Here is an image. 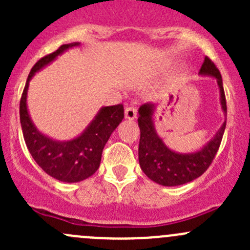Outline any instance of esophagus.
<instances>
[{"mask_svg": "<svg viewBox=\"0 0 250 250\" xmlns=\"http://www.w3.org/2000/svg\"><path fill=\"white\" fill-rule=\"evenodd\" d=\"M125 117L127 118V120H134V118L137 117V110H135L134 107H132V106L125 107Z\"/></svg>", "mask_w": 250, "mask_h": 250, "instance_id": "34e87169", "label": "esophagus"}]
</instances>
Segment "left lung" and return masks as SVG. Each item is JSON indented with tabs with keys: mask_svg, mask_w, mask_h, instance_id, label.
I'll list each match as a JSON object with an SVG mask.
<instances>
[{
	"mask_svg": "<svg viewBox=\"0 0 250 250\" xmlns=\"http://www.w3.org/2000/svg\"><path fill=\"white\" fill-rule=\"evenodd\" d=\"M201 76L214 77L220 90L221 110L226 113L225 93L223 87V78L214 62L209 58H204ZM155 104L146 103L139 107L138 125L140 128L139 141V165L141 170L148 179L163 186H179L190 183L208 169L211 161L215 157L225 132L226 121L213 138L195 152L181 153L170 150L162 138L157 134L153 123Z\"/></svg>",
	"mask_w": 250,
	"mask_h": 250,
	"instance_id": "1",
	"label": "left lung"
}]
</instances>
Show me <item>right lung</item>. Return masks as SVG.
I'll list each match as a JSON object with an SVG mask.
<instances>
[{"mask_svg":"<svg viewBox=\"0 0 250 250\" xmlns=\"http://www.w3.org/2000/svg\"><path fill=\"white\" fill-rule=\"evenodd\" d=\"M77 46H80L78 42L62 44L54 53L40 59L27 76L20 99V125L32 158L48 175L64 183H78L97 172L105 144L125 117L123 105L103 106L78 137L66 141L47 137L34 125L26 103L30 81L59 55Z\"/></svg>","mask_w":250,"mask_h":250,"instance_id":"right-lung-1","label":"right lung"}]
</instances>
